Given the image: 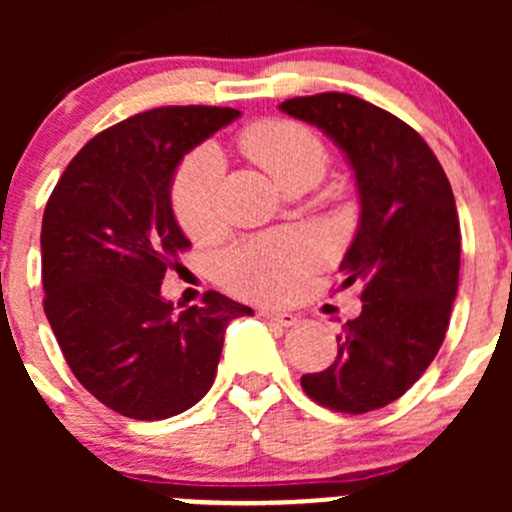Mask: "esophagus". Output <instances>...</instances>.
<instances>
[{
  "label": "esophagus",
  "instance_id": "esophagus-1",
  "mask_svg": "<svg viewBox=\"0 0 512 512\" xmlns=\"http://www.w3.org/2000/svg\"><path fill=\"white\" fill-rule=\"evenodd\" d=\"M260 314L265 319H270V322L280 324V327H294V324L299 322L297 314L292 312H280V309H260Z\"/></svg>",
  "mask_w": 512,
  "mask_h": 512
}]
</instances>
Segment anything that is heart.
<instances>
[{
  "mask_svg": "<svg viewBox=\"0 0 512 512\" xmlns=\"http://www.w3.org/2000/svg\"><path fill=\"white\" fill-rule=\"evenodd\" d=\"M240 146L282 188L299 178H317L327 168V148L302 123L267 118L240 133ZM223 158L218 148L200 146L185 156L170 185V205L188 235L203 237L218 227V188ZM319 262V247L299 230L252 237L218 260V277L235 292L257 299H285L299 287L304 272Z\"/></svg>",
  "mask_w": 512,
  "mask_h": 512,
  "instance_id": "b5f03b06",
  "label": "heart"
}]
</instances>
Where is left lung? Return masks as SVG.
<instances>
[{
    "label": "left lung",
    "mask_w": 512,
    "mask_h": 512,
    "mask_svg": "<svg viewBox=\"0 0 512 512\" xmlns=\"http://www.w3.org/2000/svg\"><path fill=\"white\" fill-rule=\"evenodd\" d=\"M287 116L327 133L354 170L361 213L339 272L361 285V314L337 337V359L302 389L342 414L384 409L421 379L446 337L461 270L456 200L421 136L349 94L297 96Z\"/></svg>",
    "instance_id": "1"
}]
</instances>
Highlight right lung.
<instances>
[{"mask_svg":"<svg viewBox=\"0 0 512 512\" xmlns=\"http://www.w3.org/2000/svg\"><path fill=\"white\" fill-rule=\"evenodd\" d=\"M240 116L163 106L91 138L66 165L41 223L44 312L66 364L103 406L160 421L210 391L232 319L250 307L208 292L175 312L165 270L190 240L170 205L185 153Z\"/></svg>","mask_w":512,"mask_h":512,"instance_id":"right-lung-1","label":"right lung"}]
</instances>
